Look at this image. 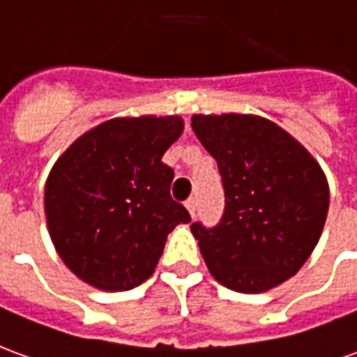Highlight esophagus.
Returning <instances> with one entry per match:
<instances>
[{
    "instance_id": "1",
    "label": "esophagus",
    "mask_w": 357,
    "mask_h": 357,
    "mask_svg": "<svg viewBox=\"0 0 357 357\" xmlns=\"http://www.w3.org/2000/svg\"><path fill=\"white\" fill-rule=\"evenodd\" d=\"M185 208L189 210V214H191V216H195V212H197V199H195V197H191V199H187V201H185Z\"/></svg>"
}]
</instances>
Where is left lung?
I'll list each match as a JSON object with an SVG mask.
<instances>
[{
  "label": "left lung",
  "mask_w": 357,
  "mask_h": 357,
  "mask_svg": "<svg viewBox=\"0 0 357 357\" xmlns=\"http://www.w3.org/2000/svg\"><path fill=\"white\" fill-rule=\"evenodd\" d=\"M191 126L216 158L225 189L222 222L191 225L210 273L256 294L298 271L321 237L329 183L291 133L258 114H193Z\"/></svg>",
  "instance_id": "8db88e82"
}]
</instances>
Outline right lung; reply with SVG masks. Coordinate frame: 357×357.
Returning a JSON list of instances; mask_svg holds the SVG:
<instances>
[{
  "instance_id": "obj_1",
  "label": "right lung",
  "mask_w": 357,
  "mask_h": 357,
  "mask_svg": "<svg viewBox=\"0 0 357 357\" xmlns=\"http://www.w3.org/2000/svg\"><path fill=\"white\" fill-rule=\"evenodd\" d=\"M183 118H110L80 135L45 181L53 247L74 275L99 291H130L153 275L168 233L191 216L170 197L162 155Z\"/></svg>"
}]
</instances>
